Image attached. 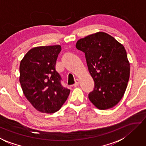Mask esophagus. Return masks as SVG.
<instances>
[{"label": "esophagus", "mask_w": 146, "mask_h": 146, "mask_svg": "<svg viewBox=\"0 0 146 146\" xmlns=\"http://www.w3.org/2000/svg\"><path fill=\"white\" fill-rule=\"evenodd\" d=\"M78 84H79V80L78 79H76V80H75V84H73V86L76 87L77 86H78Z\"/></svg>", "instance_id": "34e87169"}]
</instances>
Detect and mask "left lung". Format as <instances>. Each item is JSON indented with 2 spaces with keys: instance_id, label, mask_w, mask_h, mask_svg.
<instances>
[{
  "instance_id": "left-lung-1",
  "label": "left lung",
  "mask_w": 146,
  "mask_h": 146,
  "mask_svg": "<svg viewBox=\"0 0 146 146\" xmlns=\"http://www.w3.org/2000/svg\"><path fill=\"white\" fill-rule=\"evenodd\" d=\"M76 48L85 54L94 82L89 100L100 110L113 107L123 98L129 78L124 47L109 34L100 32L79 39Z\"/></svg>"
}]
</instances>
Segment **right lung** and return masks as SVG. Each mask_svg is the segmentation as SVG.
<instances>
[{
  "mask_svg": "<svg viewBox=\"0 0 146 146\" xmlns=\"http://www.w3.org/2000/svg\"><path fill=\"white\" fill-rule=\"evenodd\" d=\"M60 50V45L33 48L20 62V83L23 94L41 112H57L70 94V90L62 86V78L55 70Z\"/></svg>",
  "mask_w": 146,
  "mask_h": 146,
  "instance_id": "1",
  "label": "right lung"
}]
</instances>
